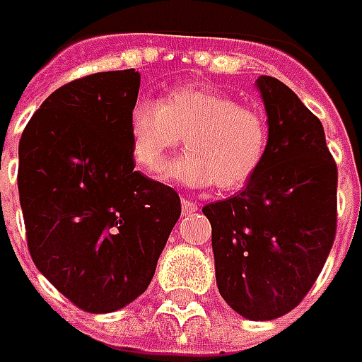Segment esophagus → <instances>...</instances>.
<instances>
[{"label": "esophagus", "mask_w": 362, "mask_h": 362, "mask_svg": "<svg viewBox=\"0 0 362 362\" xmlns=\"http://www.w3.org/2000/svg\"><path fill=\"white\" fill-rule=\"evenodd\" d=\"M197 209H199V203L191 202V199H183V202H181V211H183V216L195 214Z\"/></svg>", "instance_id": "34e87169"}]
</instances>
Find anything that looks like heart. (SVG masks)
Here are the masks:
<instances>
[{"mask_svg":"<svg viewBox=\"0 0 362 362\" xmlns=\"http://www.w3.org/2000/svg\"><path fill=\"white\" fill-rule=\"evenodd\" d=\"M183 134L187 151L165 167L163 179L185 187H243L259 171L270 145L266 115L226 92L183 86L163 103L145 96L132 100L129 148L143 171L159 173Z\"/></svg>","mask_w":362,"mask_h":362,"instance_id":"obj_1","label":"heart"}]
</instances>
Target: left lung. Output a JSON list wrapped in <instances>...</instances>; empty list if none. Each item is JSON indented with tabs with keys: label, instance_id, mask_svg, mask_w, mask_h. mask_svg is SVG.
Here are the masks:
<instances>
[{
	"label": "left lung",
	"instance_id": "left-lung-1",
	"mask_svg": "<svg viewBox=\"0 0 362 362\" xmlns=\"http://www.w3.org/2000/svg\"><path fill=\"white\" fill-rule=\"evenodd\" d=\"M268 155L245 187L203 214L211 223L219 294L250 320L296 308L316 282L337 233L339 171L322 122L278 78L259 76Z\"/></svg>",
	"mask_w": 362,
	"mask_h": 362
}]
</instances>
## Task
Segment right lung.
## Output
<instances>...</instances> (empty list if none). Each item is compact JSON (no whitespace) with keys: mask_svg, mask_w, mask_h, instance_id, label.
Instances as JSON below:
<instances>
[{"mask_svg":"<svg viewBox=\"0 0 362 362\" xmlns=\"http://www.w3.org/2000/svg\"><path fill=\"white\" fill-rule=\"evenodd\" d=\"M134 70L52 92L20 139L18 189L35 268L78 308L115 313L151 284L181 216L175 189L134 171L127 117Z\"/></svg>","mask_w":362,"mask_h":362,"instance_id":"right-lung-1","label":"right lung"}]
</instances>
